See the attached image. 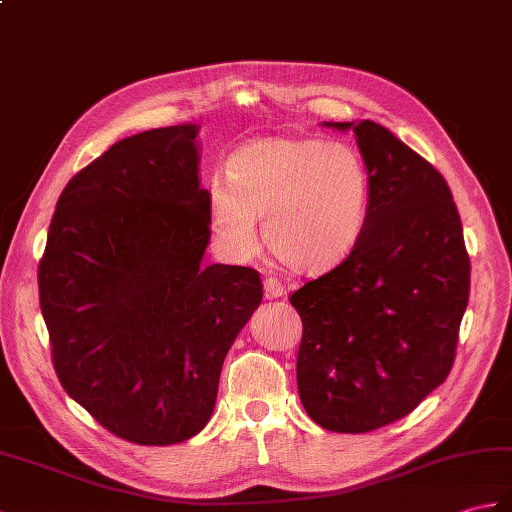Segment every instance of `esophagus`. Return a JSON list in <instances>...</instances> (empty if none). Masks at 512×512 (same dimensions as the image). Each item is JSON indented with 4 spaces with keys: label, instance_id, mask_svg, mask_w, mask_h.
Instances as JSON below:
<instances>
[{
    "label": "esophagus",
    "instance_id": "1",
    "mask_svg": "<svg viewBox=\"0 0 512 512\" xmlns=\"http://www.w3.org/2000/svg\"><path fill=\"white\" fill-rule=\"evenodd\" d=\"M264 292H266L268 299H279V296L285 294V288H283L279 279L268 277V279H264Z\"/></svg>",
    "mask_w": 512,
    "mask_h": 512
}]
</instances>
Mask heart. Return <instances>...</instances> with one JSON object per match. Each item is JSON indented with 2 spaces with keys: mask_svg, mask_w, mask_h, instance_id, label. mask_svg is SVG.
I'll list each match as a JSON object with an SVG mask.
<instances>
[{
  "mask_svg": "<svg viewBox=\"0 0 512 512\" xmlns=\"http://www.w3.org/2000/svg\"><path fill=\"white\" fill-rule=\"evenodd\" d=\"M209 222L227 255L248 259L264 242L294 272L338 266L358 246L371 209V178L342 141L266 137L237 148L227 181L207 189Z\"/></svg>",
  "mask_w": 512,
  "mask_h": 512,
  "instance_id": "obj_1",
  "label": "heart"
}]
</instances>
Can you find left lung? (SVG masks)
Masks as SVG:
<instances>
[{
    "instance_id": "obj_1",
    "label": "left lung",
    "mask_w": 512,
    "mask_h": 512,
    "mask_svg": "<svg viewBox=\"0 0 512 512\" xmlns=\"http://www.w3.org/2000/svg\"><path fill=\"white\" fill-rule=\"evenodd\" d=\"M353 128L371 178L358 246L290 296L303 320L296 384L331 432L364 434L410 414L456 358L471 264L443 174L388 128Z\"/></svg>"
}]
</instances>
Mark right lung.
<instances>
[{
	"instance_id": "1",
	"label": "right lung",
	"mask_w": 512,
	"mask_h": 512,
	"mask_svg": "<svg viewBox=\"0 0 512 512\" xmlns=\"http://www.w3.org/2000/svg\"><path fill=\"white\" fill-rule=\"evenodd\" d=\"M196 135L152 128L82 168L39 261L58 379L137 445L183 443L207 425L222 362L264 296L253 268L202 266L211 229Z\"/></svg>"
}]
</instances>
